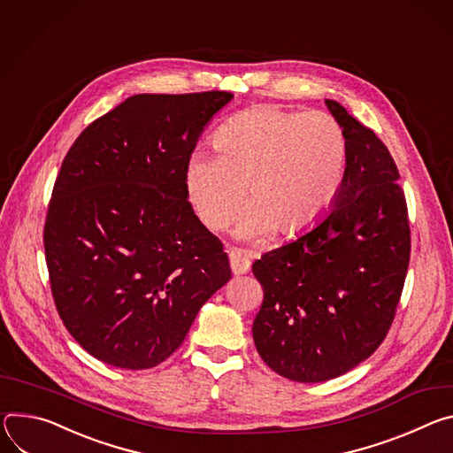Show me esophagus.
<instances>
[{"label": "esophagus", "mask_w": 453, "mask_h": 453, "mask_svg": "<svg viewBox=\"0 0 453 453\" xmlns=\"http://www.w3.org/2000/svg\"><path fill=\"white\" fill-rule=\"evenodd\" d=\"M228 257L234 275H244L250 272V259L242 252H239V250H232Z\"/></svg>", "instance_id": "obj_1"}]
</instances>
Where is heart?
<instances>
[{
	"mask_svg": "<svg viewBox=\"0 0 453 453\" xmlns=\"http://www.w3.org/2000/svg\"><path fill=\"white\" fill-rule=\"evenodd\" d=\"M214 153L196 150L183 185L207 228L221 230L246 205L235 234L256 241L296 235L334 205L347 174V138L334 117L261 104L230 117L214 134Z\"/></svg>",
	"mask_w": 453,
	"mask_h": 453,
	"instance_id": "1",
	"label": "heart"
}]
</instances>
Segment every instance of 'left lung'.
Masks as SVG:
<instances>
[{
	"instance_id": "left-lung-1",
	"label": "left lung",
	"mask_w": 453,
	"mask_h": 453,
	"mask_svg": "<svg viewBox=\"0 0 453 453\" xmlns=\"http://www.w3.org/2000/svg\"><path fill=\"white\" fill-rule=\"evenodd\" d=\"M349 162L333 209L252 266L265 289L254 342L265 364L300 383L338 378L387 336L403 291L411 228L399 173L383 142L326 100Z\"/></svg>"
}]
</instances>
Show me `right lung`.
<instances>
[{"label":"right lung","mask_w":453,"mask_h":453,"mask_svg":"<svg viewBox=\"0 0 453 453\" xmlns=\"http://www.w3.org/2000/svg\"><path fill=\"white\" fill-rule=\"evenodd\" d=\"M228 91L140 93L91 122L61 165L44 225L59 317L91 357L142 371L169 358L230 277L183 173Z\"/></svg>","instance_id":"right-lung-1"}]
</instances>
